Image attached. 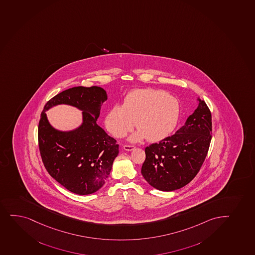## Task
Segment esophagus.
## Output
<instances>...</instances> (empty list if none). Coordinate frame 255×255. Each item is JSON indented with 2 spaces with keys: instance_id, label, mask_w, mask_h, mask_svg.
Segmentation results:
<instances>
[{
  "instance_id": "34e87169",
  "label": "esophagus",
  "mask_w": 255,
  "mask_h": 255,
  "mask_svg": "<svg viewBox=\"0 0 255 255\" xmlns=\"http://www.w3.org/2000/svg\"><path fill=\"white\" fill-rule=\"evenodd\" d=\"M123 147L126 151H132V150L135 148V146H131V145H124Z\"/></svg>"
}]
</instances>
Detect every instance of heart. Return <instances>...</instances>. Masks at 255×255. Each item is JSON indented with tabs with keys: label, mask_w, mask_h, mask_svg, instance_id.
<instances>
[{
	"label": "heart",
	"mask_w": 255,
	"mask_h": 255,
	"mask_svg": "<svg viewBox=\"0 0 255 255\" xmlns=\"http://www.w3.org/2000/svg\"><path fill=\"white\" fill-rule=\"evenodd\" d=\"M180 105L161 89H134L126 94L123 105L112 107L105 118L107 129L116 137L126 136L136 125L132 141L147 139L157 142L168 137L177 126Z\"/></svg>",
	"instance_id": "heart-1"
}]
</instances>
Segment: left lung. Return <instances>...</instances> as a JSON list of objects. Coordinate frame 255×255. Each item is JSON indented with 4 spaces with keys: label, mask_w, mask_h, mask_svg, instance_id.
Wrapping results in <instances>:
<instances>
[{
    "label": "left lung",
    "mask_w": 255,
    "mask_h": 255,
    "mask_svg": "<svg viewBox=\"0 0 255 255\" xmlns=\"http://www.w3.org/2000/svg\"><path fill=\"white\" fill-rule=\"evenodd\" d=\"M198 101V108L175 134L145 148L141 174L157 190L171 192L186 186L205 160L211 141L212 116L205 102Z\"/></svg>",
    "instance_id": "8db88e82"
}]
</instances>
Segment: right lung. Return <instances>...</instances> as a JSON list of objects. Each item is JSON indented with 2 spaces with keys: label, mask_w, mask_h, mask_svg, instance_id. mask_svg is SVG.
I'll list each match as a JSON object with an SVG mask.
<instances>
[{
  "label": "right lung",
  "mask_w": 255,
  "mask_h": 255,
  "mask_svg": "<svg viewBox=\"0 0 255 255\" xmlns=\"http://www.w3.org/2000/svg\"><path fill=\"white\" fill-rule=\"evenodd\" d=\"M107 99V92L99 86L73 87L49 100L40 115L38 141L44 166L58 183L76 194L98 191L119 154L116 140L97 124L101 106ZM59 104L83 111L82 126L69 132L52 128L45 111Z\"/></svg>",
  "instance_id": "add662e5"
}]
</instances>
